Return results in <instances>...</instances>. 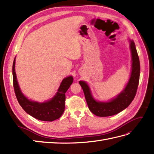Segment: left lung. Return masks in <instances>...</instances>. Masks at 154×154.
<instances>
[{
  "label": "left lung",
  "mask_w": 154,
  "mask_h": 154,
  "mask_svg": "<svg viewBox=\"0 0 154 154\" xmlns=\"http://www.w3.org/2000/svg\"><path fill=\"white\" fill-rule=\"evenodd\" d=\"M129 42L132 58L131 76L125 88L116 97L109 102L97 101L92 97L89 86L86 82L79 81L90 111L97 116L105 117L116 115L127 108L136 95L139 82L140 62L135 43L131 40Z\"/></svg>",
  "instance_id": "left-lung-1"
}]
</instances>
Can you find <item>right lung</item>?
I'll list each match as a JSON object with an SVG mask.
<instances>
[{
  "label": "right lung",
  "instance_id": "right-lung-1",
  "mask_svg": "<svg viewBox=\"0 0 154 154\" xmlns=\"http://www.w3.org/2000/svg\"><path fill=\"white\" fill-rule=\"evenodd\" d=\"M15 58L12 67L14 88L19 103L24 111L32 117L42 121L52 122L60 118L64 111L65 93L72 84L73 80L72 76L68 77L62 80L58 92L52 99L43 103H39L28 100L21 92L15 72Z\"/></svg>",
  "mask_w": 154,
  "mask_h": 154
}]
</instances>
